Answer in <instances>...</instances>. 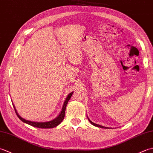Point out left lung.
Segmentation results:
<instances>
[{
  "label": "left lung",
  "mask_w": 153,
  "mask_h": 153,
  "mask_svg": "<svg viewBox=\"0 0 153 153\" xmlns=\"http://www.w3.org/2000/svg\"><path fill=\"white\" fill-rule=\"evenodd\" d=\"M88 120H89V121L90 122V123H91V124H93V126H97V127H99V128H106V127H105V126H100V125H99V124H97V123H93V122H91V120L88 118Z\"/></svg>",
  "instance_id": "obj_1"
}]
</instances>
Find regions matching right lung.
Segmentation results:
<instances>
[{
    "instance_id": "1",
    "label": "right lung",
    "mask_w": 153,
    "mask_h": 153,
    "mask_svg": "<svg viewBox=\"0 0 153 153\" xmlns=\"http://www.w3.org/2000/svg\"><path fill=\"white\" fill-rule=\"evenodd\" d=\"M73 93L74 92L70 93L69 95H68V97H66V100H65L64 102L62 108V110H61V112L60 113V114L58 115L56 118H54V120H51V121H48V122H37L29 121V120L24 119V118H22V117L18 114V113L17 112V111H16V109L14 105H13V106H14V108L16 115L18 116V118L20 119L23 122H24L25 123H27V124L30 125V126H33V127H35V128H44V129H46V128H54V127H56L57 126L59 125L60 123L62 122V120H64V116H65V110H66V108L68 102V100L70 99L71 97V95H72Z\"/></svg>"
}]
</instances>
